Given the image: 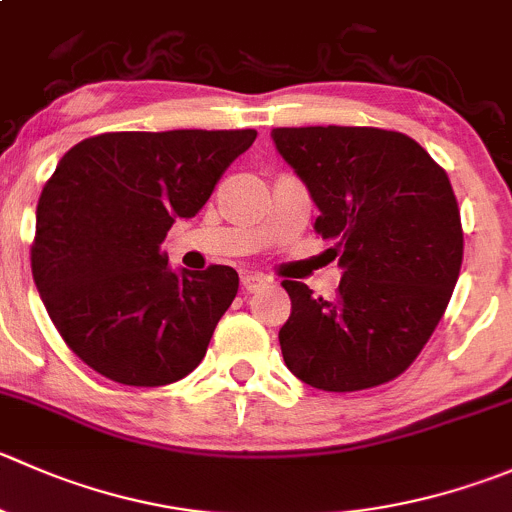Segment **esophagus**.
<instances>
[{
    "label": "esophagus",
    "mask_w": 512,
    "mask_h": 512,
    "mask_svg": "<svg viewBox=\"0 0 512 512\" xmlns=\"http://www.w3.org/2000/svg\"><path fill=\"white\" fill-rule=\"evenodd\" d=\"M267 282H270V277L260 275V272H245V275H242V287H245L247 292L262 290V287H265Z\"/></svg>",
    "instance_id": "1"
}]
</instances>
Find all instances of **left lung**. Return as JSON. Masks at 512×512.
I'll list each match as a JSON object with an SVG mask.
<instances>
[{
	"label": "left lung",
	"mask_w": 512,
	"mask_h": 512,
	"mask_svg": "<svg viewBox=\"0 0 512 512\" xmlns=\"http://www.w3.org/2000/svg\"><path fill=\"white\" fill-rule=\"evenodd\" d=\"M272 142L320 210L342 280L335 297L285 280V365L327 393L408 370L438 327L463 265V227L443 167L408 135L375 127H277Z\"/></svg>",
	"instance_id": "left-lung-1"
}]
</instances>
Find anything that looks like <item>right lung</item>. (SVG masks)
Returning <instances> with one entry per match:
<instances>
[{"instance_id":"add662e5","label":"right lung","mask_w":512,"mask_h":512,"mask_svg":"<svg viewBox=\"0 0 512 512\" xmlns=\"http://www.w3.org/2000/svg\"><path fill=\"white\" fill-rule=\"evenodd\" d=\"M255 137L112 132L59 160L37 205L32 275L59 335L99 375L157 388L200 365L240 277L227 265L172 270L160 245Z\"/></svg>"}]
</instances>
